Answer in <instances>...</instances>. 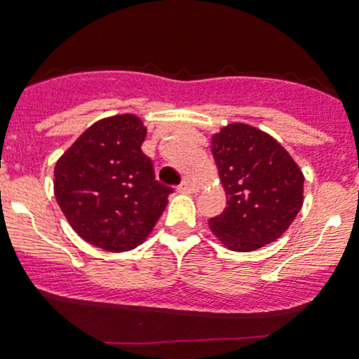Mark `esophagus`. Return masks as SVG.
Here are the masks:
<instances>
[{
    "instance_id": "obj_1",
    "label": "esophagus",
    "mask_w": 359,
    "mask_h": 359,
    "mask_svg": "<svg viewBox=\"0 0 359 359\" xmlns=\"http://www.w3.org/2000/svg\"><path fill=\"white\" fill-rule=\"evenodd\" d=\"M197 184L194 182V180H189V179H184L182 184L179 185V191L180 192H197Z\"/></svg>"
}]
</instances>
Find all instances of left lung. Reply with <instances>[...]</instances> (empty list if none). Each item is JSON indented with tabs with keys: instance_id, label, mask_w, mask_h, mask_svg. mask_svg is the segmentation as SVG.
<instances>
[{
	"instance_id": "obj_1",
	"label": "left lung",
	"mask_w": 359,
	"mask_h": 359,
	"mask_svg": "<svg viewBox=\"0 0 359 359\" xmlns=\"http://www.w3.org/2000/svg\"><path fill=\"white\" fill-rule=\"evenodd\" d=\"M228 208L209 228L229 250L253 251L278 240L304 203V175L277 140L234 123L212 138Z\"/></svg>"
}]
</instances>
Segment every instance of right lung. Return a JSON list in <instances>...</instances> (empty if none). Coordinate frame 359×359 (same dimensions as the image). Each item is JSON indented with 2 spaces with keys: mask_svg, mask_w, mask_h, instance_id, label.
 Wrapping results in <instances>:
<instances>
[{
  "mask_svg": "<svg viewBox=\"0 0 359 359\" xmlns=\"http://www.w3.org/2000/svg\"><path fill=\"white\" fill-rule=\"evenodd\" d=\"M140 118L119 114L94 123L55 165V197L82 240L106 251L137 248L150 234L174 189L155 179L142 151Z\"/></svg>",
  "mask_w": 359,
  "mask_h": 359,
  "instance_id": "add662e5",
  "label": "right lung"
}]
</instances>
